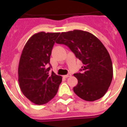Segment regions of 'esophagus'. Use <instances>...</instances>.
<instances>
[{
    "label": "esophagus",
    "mask_w": 127,
    "mask_h": 127,
    "mask_svg": "<svg viewBox=\"0 0 127 127\" xmlns=\"http://www.w3.org/2000/svg\"><path fill=\"white\" fill-rule=\"evenodd\" d=\"M71 76V75L70 74H67V75H65L64 76V77H65V78H67V77H70V76Z\"/></svg>",
    "instance_id": "1"
}]
</instances>
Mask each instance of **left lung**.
Wrapping results in <instances>:
<instances>
[{
  "label": "left lung",
  "instance_id": "1",
  "mask_svg": "<svg viewBox=\"0 0 127 127\" xmlns=\"http://www.w3.org/2000/svg\"><path fill=\"white\" fill-rule=\"evenodd\" d=\"M57 44L70 48L83 65L80 72L74 74L77 85L75 94L86 101H94L102 97L111 83L113 69L108 51L101 41L90 32L74 30L62 32Z\"/></svg>",
  "mask_w": 127,
  "mask_h": 127
}]
</instances>
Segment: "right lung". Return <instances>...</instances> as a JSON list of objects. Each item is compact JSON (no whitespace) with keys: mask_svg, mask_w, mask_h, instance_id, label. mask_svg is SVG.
I'll return each instance as SVG.
<instances>
[{"mask_svg":"<svg viewBox=\"0 0 127 127\" xmlns=\"http://www.w3.org/2000/svg\"><path fill=\"white\" fill-rule=\"evenodd\" d=\"M60 33L41 32L25 45L18 66V81L23 95L37 105L46 104L58 92L62 77L51 69L50 56ZM50 65L48 67V64Z\"/></svg>","mask_w":127,"mask_h":127,"instance_id":"1","label":"right lung"}]
</instances>
